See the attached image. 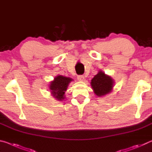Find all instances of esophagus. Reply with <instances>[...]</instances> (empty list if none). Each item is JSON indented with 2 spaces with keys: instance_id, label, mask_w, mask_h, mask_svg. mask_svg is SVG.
Returning a JSON list of instances; mask_svg holds the SVG:
<instances>
[{
  "instance_id": "obj_1",
  "label": "esophagus",
  "mask_w": 152,
  "mask_h": 152,
  "mask_svg": "<svg viewBox=\"0 0 152 152\" xmlns=\"http://www.w3.org/2000/svg\"><path fill=\"white\" fill-rule=\"evenodd\" d=\"M84 79H85V78H84V76L82 75H80V76H78V80L80 81H84Z\"/></svg>"
}]
</instances>
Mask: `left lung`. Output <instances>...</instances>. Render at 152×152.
Returning <instances> with one entry per match:
<instances>
[{
	"label": "left lung",
	"mask_w": 152,
	"mask_h": 152,
	"mask_svg": "<svg viewBox=\"0 0 152 152\" xmlns=\"http://www.w3.org/2000/svg\"><path fill=\"white\" fill-rule=\"evenodd\" d=\"M115 82L111 77L105 74L102 70L91 80V86L94 94L99 97H101L112 92Z\"/></svg>",
	"instance_id": "1"
}]
</instances>
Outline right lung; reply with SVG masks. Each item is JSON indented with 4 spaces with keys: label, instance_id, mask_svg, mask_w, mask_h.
<instances>
[{
    "label": "right lung",
    "instance_id": "right-lung-1",
    "mask_svg": "<svg viewBox=\"0 0 152 152\" xmlns=\"http://www.w3.org/2000/svg\"><path fill=\"white\" fill-rule=\"evenodd\" d=\"M72 81H73V79L69 77L61 75L56 76L49 85L51 95L58 101H63L66 98L65 92Z\"/></svg>",
    "mask_w": 152,
    "mask_h": 152
}]
</instances>
